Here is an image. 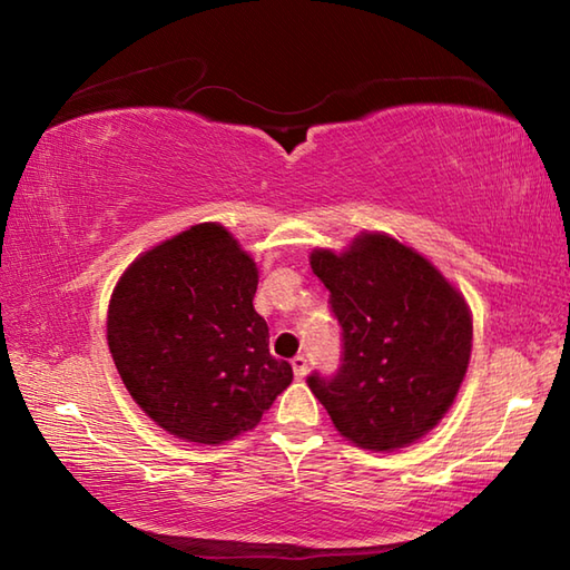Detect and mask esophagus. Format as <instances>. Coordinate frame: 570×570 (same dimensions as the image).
<instances>
[{
  "label": "esophagus",
  "mask_w": 570,
  "mask_h": 570,
  "mask_svg": "<svg viewBox=\"0 0 570 570\" xmlns=\"http://www.w3.org/2000/svg\"><path fill=\"white\" fill-rule=\"evenodd\" d=\"M292 367H294L296 380H304L306 372H308V360H306L304 355H296V357L292 360Z\"/></svg>",
  "instance_id": "esophagus-1"
}]
</instances>
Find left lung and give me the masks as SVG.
I'll use <instances>...</instances> for the list:
<instances>
[{"instance_id": "1", "label": "left lung", "mask_w": 570, "mask_h": 570, "mask_svg": "<svg viewBox=\"0 0 570 570\" xmlns=\"http://www.w3.org/2000/svg\"><path fill=\"white\" fill-rule=\"evenodd\" d=\"M311 269L343 328L341 367L333 377L313 372L311 392L360 448L394 451L419 441L465 377V298L419 252L380 233L355 237L341 254L313 249Z\"/></svg>"}]
</instances>
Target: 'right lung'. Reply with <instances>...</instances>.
<instances>
[{"label":"right lung","instance_id":"1","mask_svg":"<svg viewBox=\"0 0 570 570\" xmlns=\"http://www.w3.org/2000/svg\"><path fill=\"white\" fill-rule=\"evenodd\" d=\"M257 264L203 223L144 252L119 278L107 345L127 392L164 431L215 445L262 421L294 380L252 306Z\"/></svg>","mask_w":570,"mask_h":570}]
</instances>
